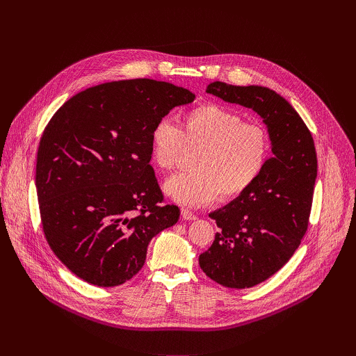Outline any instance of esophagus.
Wrapping results in <instances>:
<instances>
[{"label":"esophagus","mask_w":356,"mask_h":356,"mask_svg":"<svg viewBox=\"0 0 356 356\" xmlns=\"http://www.w3.org/2000/svg\"><path fill=\"white\" fill-rule=\"evenodd\" d=\"M181 217H183V220H187V221H193L197 218V216L194 213H191L190 210H186V209L181 210Z\"/></svg>","instance_id":"esophagus-1"}]
</instances>
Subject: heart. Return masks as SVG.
Returning <instances> with one entry per match:
<instances>
[{"mask_svg":"<svg viewBox=\"0 0 356 356\" xmlns=\"http://www.w3.org/2000/svg\"><path fill=\"white\" fill-rule=\"evenodd\" d=\"M152 156L161 170H172L186 147H200L194 169L173 175L165 193L186 207H201L220 194L234 198L262 175L269 155L270 136L258 122L224 107L198 106L184 115V129L170 117L159 118L150 129Z\"/></svg>","mask_w":356,"mask_h":356,"instance_id":"heart-1","label":"heart"}]
</instances>
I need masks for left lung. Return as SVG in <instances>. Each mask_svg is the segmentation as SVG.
<instances>
[{
	"mask_svg": "<svg viewBox=\"0 0 356 356\" xmlns=\"http://www.w3.org/2000/svg\"><path fill=\"white\" fill-rule=\"evenodd\" d=\"M207 92L264 118L272 158L246 191L210 214L220 231L198 257L210 279L229 289L253 287L282 269L309 227L317 177L307 125L276 91L262 86L209 84Z\"/></svg>",
	"mask_w": 356,
	"mask_h": 356,
	"instance_id": "left-lung-1",
	"label": "left lung"
}]
</instances>
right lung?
Here are the masks:
<instances>
[{
	"instance_id": "add662e5",
	"label": "right lung",
	"mask_w": 356,
	"mask_h": 356,
	"mask_svg": "<svg viewBox=\"0 0 356 356\" xmlns=\"http://www.w3.org/2000/svg\"><path fill=\"white\" fill-rule=\"evenodd\" d=\"M187 88L134 79L98 84L55 113L39 142L36 193L43 234L59 261L98 287L132 279L150 239L180 210L162 204L150 129L193 103Z\"/></svg>"
}]
</instances>
